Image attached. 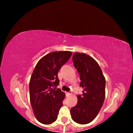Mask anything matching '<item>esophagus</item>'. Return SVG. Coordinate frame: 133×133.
Here are the masks:
<instances>
[{
    "mask_svg": "<svg viewBox=\"0 0 133 133\" xmlns=\"http://www.w3.org/2000/svg\"><path fill=\"white\" fill-rule=\"evenodd\" d=\"M66 94H67V96H70V95H71V91L67 92V93H66Z\"/></svg>",
    "mask_w": 133,
    "mask_h": 133,
    "instance_id": "34e87169",
    "label": "esophagus"
}]
</instances>
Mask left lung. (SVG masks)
Returning <instances> with one entry per match:
<instances>
[{
  "label": "left lung",
  "mask_w": 133,
  "mask_h": 133,
  "mask_svg": "<svg viewBox=\"0 0 133 133\" xmlns=\"http://www.w3.org/2000/svg\"><path fill=\"white\" fill-rule=\"evenodd\" d=\"M73 62L80 75L82 94L70 109L71 118L76 123L86 124L96 117L105 98V80L98 64L85 54L75 53Z\"/></svg>",
  "instance_id": "obj_1"
}]
</instances>
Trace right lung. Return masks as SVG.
<instances>
[{"label":"right lung","mask_w":133,"mask_h":133,"mask_svg":"<svg viewBox=\"0 0 133 133\" xmlns=\"http://www.w3.org/2000/svg\"><path fill=\"white\" fill-rule=\"evenodd\" d=\"M71 51H55L40 59L31 75L29 92L31 107L40 123L50 124L57 120L65 94L60 89L58 72L71 57Z\"/></svg>","instance_id":"1"}]
</instances>
